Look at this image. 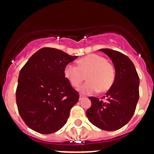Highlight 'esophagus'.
I'll use <instances>...</instances> for the list:
<instances>
[{
  "mask_svg": "<svg viewBox=\"0 0 154 154\" xmlns=\"http://www.w3.org/2000/svg\"><path fill=\"white\" fill-rule=\"evenodd\" d=\"M84 98H85V96H82V95H80V96H79V99H80V100H82V99H84Z\"/></svg>",
  "mask_w": 154,
  "mask_h": 154,
  "instance_id": "obj_1",
  "label": "esophagus"
}]
</instances>
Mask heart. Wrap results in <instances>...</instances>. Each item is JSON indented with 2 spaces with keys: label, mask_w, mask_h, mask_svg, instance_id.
Wrapping results in <instances>:
<instances>
[{
  "label": "heart",
  "mask_w": 154,
  "mask_h": 154,
  "mask_svg": "<svg viewBox=\"0 0 154 154\" xmlns=\"http://www.w3.org/2000/svg\"><path fill=\"white\" fill-rule=\"evenodd\" d=\"M78 66L68 64L65 66L63 75L69 83L74 87L79 85L86 74L88 81L79 88L83 94H91L99 90L104 92L112 87L116 73L113 65L105 58L96 54H90L80 58Z\"/></svg>",
  "instance_id": "b5f03b06"
}]
</instances>
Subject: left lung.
I'll list each match as a JSON object with an SVG mask.
<instances>
[{"mask_svg": "<svg viewBox=\"0 0 154 154\" xmlns=\"http://www.w3.org/2000/svg\"><path fill=\"white\" fill-rule=\"evenodd\" d=\"M112 60L116 70L115 81L103 96L105 100L90 96L92 106L86 116L94 126L106 131L117 130L130 120L139 99L140 79L135 66L126 55L109 48H103Z\"/></svg>", "mask_w": 154, "mask_h": 154, "instance_id": "1", "label": "left lung"}]
</instances>
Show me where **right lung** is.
Listing matches in <instances>:
<instances>
[{
  "label": "right lung",
  "instance_id": "1",
  "mask_svg": "<svg viewBox=\"0 0 154 154\" xmlns=\"http://www.w3.org/2000/svg\"><path fill=\"white\" fill-rule=\"evenodd\" d=\"M77 58L56 48H43L21 69L16 102L21 117L31 130L50 134L66 123L79 95L65 78L63 70Z\"/></svg>",
  "mask_w": 154,
  "mask_h": 154
}]
</instances>
